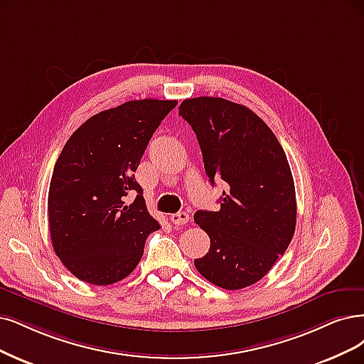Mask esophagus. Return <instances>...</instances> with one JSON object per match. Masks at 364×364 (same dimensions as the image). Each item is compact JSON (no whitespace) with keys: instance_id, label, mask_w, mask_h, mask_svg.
Returning <instances> with one entry per match:
<instances>
[{"instance_id":"esophagus-1","label":"esophagus","mask_w":364,"mask_h":364,"mask_svg":"<svg viewBox=\"0 0 364 364\" xmlns=\"http://www.w3.org/2000/svg\"><path fill=\"white\" fill-rule=\"evenodd\" d=\"M171 222L175 223V225H184V223L189 222V214H187L186 211L171 214Z\"/></svg>"}]
</instances>
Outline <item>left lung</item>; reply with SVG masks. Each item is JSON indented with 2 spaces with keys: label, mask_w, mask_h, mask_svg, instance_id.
<instances>
[{
  "label": "left lung",
  "mask_w": 364,
  "mask_h": 364,
  "mask_svg": "<svg viewBox=\"0 0 364 364\" xmlns=\"http://www.w3.org/2000/svg\"><path fill=\"white\" fill-rule=\"evenodd\" d=\"M180 115L196 133L211 184L226 189L218 211L195 222L210 237L196 270L223 289L261 280L288 249L297 219L291 168L274 133L249 107L222 97L186 99Z\"/></svg>",
  "instance_id": "1"
}]
</instances>
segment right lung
I'll use <instances>...</instances> for the list:
<instances>
[{
    "label": "right lung",
    "instance_id": "obj_1",
    "mask_svg": "<svg viewBox=\"0 0 364 364\" xmlns=\"http://www.w3.org/2000/svg\"><path fill=\"white\" fill-rule=\"evenodd\" d=\"M177 100H130L88 118L65 142L52 172L48 216L53 250L79 280L105 287L139 264L160 225L134 180L153 133ZM136 193L132 205L125 196Z\"/></svg>",
    "mask_w": 364,
    "mask_h": 364
}]
</instances>
